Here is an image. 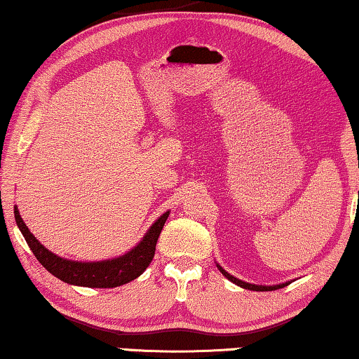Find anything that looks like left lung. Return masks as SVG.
<instances>
[{
  "instance_id": "obj_1",
  "label": "left lung",
  "mask_w": 359,
  "mask_h": 359,
  "mask_svg": "<svg viewBox=\"0 0 359 359\" xmlns=\"http://www.w3.org/2000/svg\"><path fill=\"white\" fill-rule=\"evenodd\" d=\"M219 271L222 272L224 276L227 277L229 280L231 282H233V283H237L238 287H242V288H248V290H255V292H269V290H277V288H282V287H285L287 283H280V285H272V287H266V285H253V283H248V282H243V280H240V279H237V277H233V276H231L229 274V272H226L222 269L221 266H219Z\"/></svg>"
}]
</instances>
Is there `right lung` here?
I'll list each match as a JSON object with an SVG mask.
<instances>
[{"label":"right lung","mask_w":359,"mask_h":359,"mask_svg":"<svg viewBox=\"0 0 359 359\" xmlns=\"http://www.w3.org/2000/svg\"><path fill=\"white\" fill-rule=\"evenodd\" d=\"M169 212H164L156 222L149 227L145 237L135 248L128 251L127 255L116 259L98 261V263H79V261L62 259L60 256L53 255L30 233L29 229L20 217L18 208H14L15 222L22 232L27 245L34 251L35 258L40 264L50 271L53 276L71 285L93 287V288H112L124 285V283L137 279L143 271L151 263L156 243L161 233L164 222L168 221Z\"/></svg>","instance_id":"right-lung-1"}]
</instances>
